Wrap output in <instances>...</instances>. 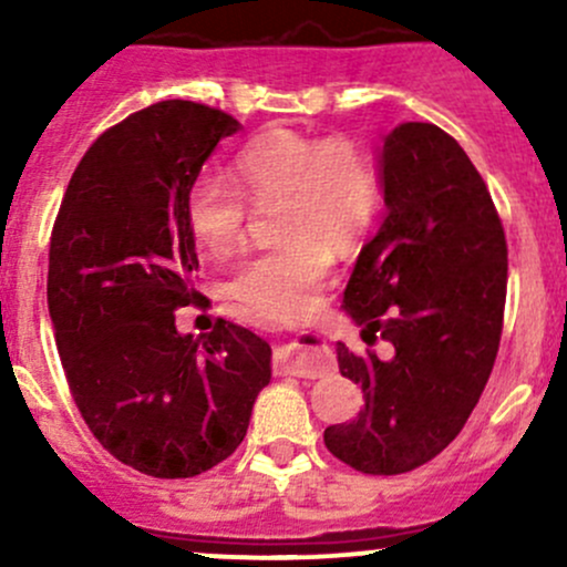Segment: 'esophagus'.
Returning <instances> with one entry per match:
<instances>
[{
    "instance_id": "1",
    "label": "esophagus",
    "mask_w": 567,
    "mask_h": 567,
    "mask_svg": "<svg viewBox=\"0 0 567 567\" xmlns=\"http://www.w3.org/2000/svg\"><path fill=\"white\" fill-rule=\"evenodd\" d=\"M277 368L282 373L299 375V379H320L331 370V353L329 346L320 334L305 331L296 342L279 348L277 351Z\"/></svg>"
}]
</instances>
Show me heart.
I'll return each instance as SVG.
<instances>
[{"instance_id": "obj_1", "label": "heart", "mask_w": 567, "mask_h": 567, "mask_svg": "<svg viewBox=\"0 0 567 567\" xmlns=\"http://www.w3.org/2000/svg\"><path fill=\"white\" fill-rule=\"evenodd\" d=\"M238 186L203 175L186 192V225L194 244L221 257L244 241L249 203L271 208L282 241L244 257L225 296L266 320H296L331 266V249L357 247L373 225L381 186L373 162L351 140H318L271 131L249 142L233 162Z\"/></svg>"}]
</instances>
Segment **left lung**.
Masks as SVG:
<instances>
[{
	"mask_svg": "<svg viewBox=\"0 0 567 567\" xmlns=\"http://www.w3.org/2000/svg\"><path fill=\"white\" fill-rule=\"evenodd\" d=\"M386 216L364 244L342 307L386 359L337 342V364L362 384L357 420L329 425L334 458L364 474H403L436 458L466 425L499 351L507 241L488 186L433 123L384 136Z\"/></svg>",
	"mask_w": 567,
	"mask_h": 567,
	"instance_id": "8db88e82",
	"label": "left lung"
}]
</instances>
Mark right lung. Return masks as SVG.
Instances as JSON below:
<instances>
[{
	"instance_id": "right-lung-1",
	"label": "right lung",
	"mask_w": 567,
	"mask_h": 567,
	"mask_svg": "<svg viewBox=\"0 0 567 567\" xmlns=\"http://www.w3.org/2000/svg\"><path fill=\"white\" fill-rule=\"evenodd\" d=\"M238 128L194 101L134 112L84 153L51 233L45 293L68 386L104 450L151 477H197L236 453L271 381L255 331L175 326L199 299L186 192Z\"/></svg>"
}]
</instances>
